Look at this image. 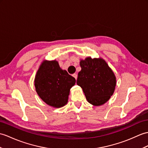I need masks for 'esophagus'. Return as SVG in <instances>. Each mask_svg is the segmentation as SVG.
I'll use <instances>...</instances> for the list:
<instances>
[{
  "label": "esophagus",
  "mask_w": 148,
  "mask_h": 148,
  "mask_svg": "<svg viewBox=\"0 0 148 148\" xmlns=\"http://www.w3.org/2000/svg\"><path fill=\"white\" fill-rule=\"evenodd\" d=\"M73 76L75 79H77V74H74L73 75Z\"/></svg>",
  "instance_id": "esophagus-1"
}]
</instances>
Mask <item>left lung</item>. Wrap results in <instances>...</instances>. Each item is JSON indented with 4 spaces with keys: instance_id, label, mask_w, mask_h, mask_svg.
Here are the masks:
<instances>
[{
    "instance_id": "8db88e82",
    "label": "left lung",
    "mask_w": 148,
    "mask_h": 148,
    "mask_svg": "<svg viewBox=\"0 0 148 148\" xmlns=\"http://www.w3.org/2000/svg\"><path fill=\"white\" fill-rule=\"evenodd\" d=\"M77 84L82 89L87 101L93 106L107 102L115 91V75L102 58L81 59Z\"/></svg>"
}]
</instances>
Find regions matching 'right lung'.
<instances>
[{"mask_svg":"<svg viewBox=\"0 0 148 148\" xmlns=\"http://www.w3.org/2000/svg\"><path fill=\"white\" fill-rule=\"evenodd\" d=\"M75 78L60 67L56 60H44L38 69L34 81L35 90L46 104L61 108L68 102Z\"/></svg>","mask_w":148,"mask_h":148,"instance_id":"add662e5","label":"right lung"}]
</instances>
